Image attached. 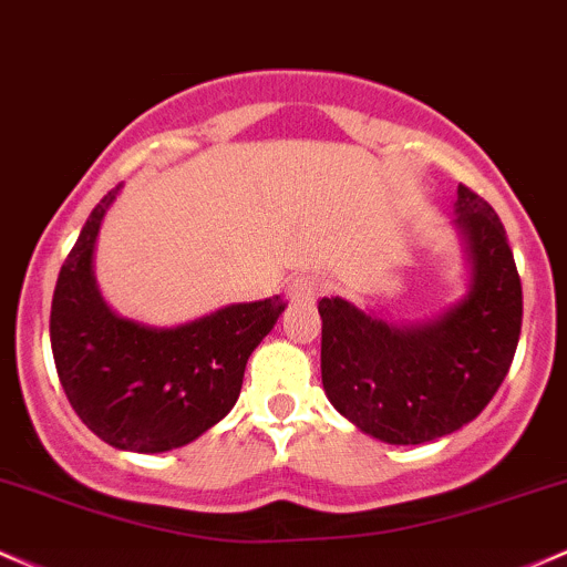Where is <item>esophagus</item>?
<instances>
[{
  "label": "esophagus",
  "mask_w": 567,
  "mask_h": 567,
  "mask_svg": "<svg viewBox=\"0 0 567 567\" xmlns=\"http://www.w3.org/2000/svg\"><path fill=\"white\" fill-rule=\"evenodd\" d=\"M323 289H327V281H323L321 276H316V272H302V276H297L295 281L289 284L286 297H289L291 302H313L318 295H323Z\"/></svg>",
  "instance_id": "1"
}]
</instances>
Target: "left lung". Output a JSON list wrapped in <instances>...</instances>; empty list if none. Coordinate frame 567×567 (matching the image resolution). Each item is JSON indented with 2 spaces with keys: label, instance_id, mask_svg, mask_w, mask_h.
Listing matches in <instances>:
<instances>
[{
  "label": "left lung",
  "instance_id": "obj_1",
  "mask_svg": "<svg viewBox=\"0 0 567 567\" xmlns=\"http://www.w3.org/2000/svg\"><path fill=\"white\" fill-rule=\"evenodd\" d=\"M472 291L423 327H393L323 297L321 378L348 421L388 444H423L472 423L504 383L523 329V284L498 214L457 187Z\"/></svg>",
  "mask_w": 567,
  "mask_h": 567
}]
</instances>
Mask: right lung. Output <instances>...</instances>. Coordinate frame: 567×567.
I'll list each match as a JSON object with an SVG mask.
<instances>
[{
  "mask_svg": "<svg viewBox=\"0 0 567 567\" xmlns=\"http://www.w3.org/2000/svg\"><path fill=\"white\" fill-rule=\"evenodd\" d=\"M120 187L87 216L61 265L50 308V346L69 404L106 444L131 453L184 447L238 402L254 348L276 327L286 302H244L184 323L150 329L117 318L93 278L101 219Z\"/></svg>",
  "mask_w": 567,
  "mask_h": 567,
  "instance_id": "obj_1",
  "label": "right lung"
}]
</instances>
